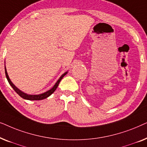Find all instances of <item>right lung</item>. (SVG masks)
<instances>
[{
  "instance_id": "1",
  "label": "right lung",
  "mask_w": 147,
  "mask_h": 147,
  "mask_svg": "<svg viewBox=\"0 0 147 147\" xmlns=\"http://www.w3.org/2000/svg\"><path fill=\"white\" fill-rule=\"evenodd\" d=\"M5 75H6V77H7V79L8 80V82H9V83L10 85L12 86V88H13V90H15V91L17 92V93L19 94V95L21 96V98H24V99L25 100H43L45 99V98H47V97H49L50 95H51L54 92H55V90L57 89L58 85H59L60 81H61L62 78H63L64 76H65L66 74H67V72H65V74H63V75H62L61 77L59 78V79L58 80V81L57 82V83L55 84V86H53V88H51V90H49V91L45 92V93L43 94H39V95H29V94H27L25 93H23V92H21V90H19V89L17 87H15V86L14 85V84L12 83L11 80H10L9 78V76H8L7 74V69H6V67H5Z\"/></svg>"
}]
</instances>
